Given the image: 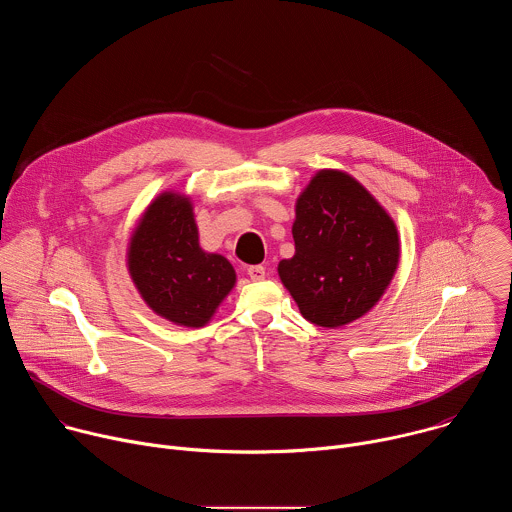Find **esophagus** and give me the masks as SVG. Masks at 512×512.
Instances as JSON below:
<instances>
[{"label": "esophagus", "instance_id": "34e87169", "mask_svg": "<svg viewBox=\"0 0 512 512\" xmlns=\"http://www.w3.org/2000/svg\"><path fill=\"white\" fill-rule=\"evenodd\" d=\"M245 273L253 279V281H261L265 279V267L263 265H247Z\"/></svg>", "mask_w": 512, "mask_h": 512}]
</instances>
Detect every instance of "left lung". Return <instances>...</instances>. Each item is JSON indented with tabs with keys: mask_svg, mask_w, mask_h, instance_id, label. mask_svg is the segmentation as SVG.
Wrapping results in <instances>:
<instances>
[{
	"mask_svg": "<svg viewBox=\"0 0 512 512\" xmlns=\"http://www.w3.org/2000/svg\"><path fill=\"white\" fill-rule=\"evenodd\" d=\"M296 255L277 267L302 316L338 328L367 314L399 261L391 216L354 178L322 170L298 198Z\"/></svg>",
	"mask_w": 512,
	"mask_h": 512,
	"instance_id": "left-lung-1",
	"label": "left lung"
}]
</instances>
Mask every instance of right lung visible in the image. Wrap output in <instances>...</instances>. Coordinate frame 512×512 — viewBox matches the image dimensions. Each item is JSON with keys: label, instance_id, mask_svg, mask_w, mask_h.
I'll return each mask as SVG.
<instances>
[{"label": "right lung", "instance_id": "add662e5", "mask_svg": "<svg viewBox=\"0 0 512 512\" xmlns=\"http://www.w3.org/2000/svg\"><path fill=\"white\" fill-rule=\"evenodd\" d=\"M129 273L156 314L192 328L206 324L235 285L233 265L200 249L190 202L170 192L145 210L135 229Z\"/></svg>", "mask_w": 512, "mask_h": 512}]
</instances>
